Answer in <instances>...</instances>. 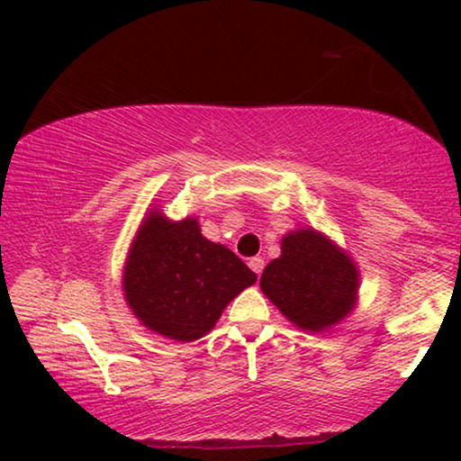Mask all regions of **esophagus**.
<instances>
[{"mask_svg":"<svg viewBox=\"0 0 461 461\" xmlns=\"http://www.w3.org/2000/svg\"><path fill=\"white\" fill-rule=\"evenodd\" d=\"M249 268L254 270L256 275H260L262 268H264V260H262V258H251V260H249Z\"/></svg>","mask_w":461,"mask_h":461,"instance_id":"esophagus-1","label":"esophagus"}]
</instances>
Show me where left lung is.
Wrapping results in <instances>:
<instances>
[{"label":"left lung","mask_w":461,"mask_h":461,"mask_svg":"<svg viewBox=\"0 0 461 461\" xmlns=\"http://www.w3.org/2000/svg\"><path fill=\"white\" fill-rule=\"evenodd\" d=\"M361 273L321 230L295 229L281 239V256L267 264L260 289L302 331L331 330L357 308Z\"/></svg>","instance_id":"8db88e82"}]
</instances>
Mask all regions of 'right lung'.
<instances>
[{"mask_svg": "<svg viewBox=\"0 0 461 461\" xmlns=\"http://www.w3.org/2000/svg\"><path fill=\"white\" fill-rule=\"evenodd\" d=\"M224 245L201 235L199 220H169L150 203L123 264V298L147 330L193 342L216 327L224 308L256 283Z\"/></svg>", "mask_w": 461, "mask_h": 461, "instance_id": "1", "label": "right lung"}]
</instances>
